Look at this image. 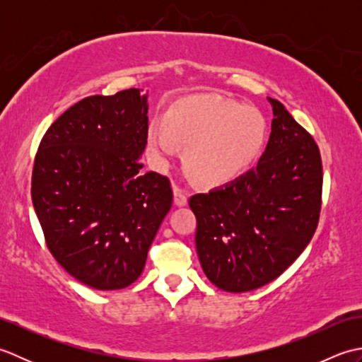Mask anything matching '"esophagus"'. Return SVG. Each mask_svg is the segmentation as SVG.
Instances as JSON below:
<instances>
[{
  "label": "esophagus",
  "instance_id": "1",
  "mask_svg": "<svg viewBox=\"0 0 362 362\" xmlns=\"http://www.w3.org/2000/svg\"><path fill=\"white\" fill-rule=\"evenodd\" d=\"M187 202H188V193H187V191L179 188V187H175L174 188V204L177 206H183V205H187Z\"/></svg>",
  "mask_w": 362,
  "mask_h": 362
}]
</instances>
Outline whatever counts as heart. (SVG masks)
Returning <instances> with one entry per match:
<instances>
[{
	"label": "heart",
	"instance_id": "1",
	"mask_svg": "<svg viewBox=\"0 0 362 362\" xmlns=\"http://www.w3.org/2000/svg\"><path fill=\"white\" fill-rule=\"evenodd\" d=\"M266 124L250 107L197 96L175 104L166 121L153 119L148 129V149L153 165L165 168L187 148V166L197 180L219 185L235 179L257 158L264 143Z\"/></svg>",
	"mask_w": 362,
	"mask_h": 362
}]
</instances>
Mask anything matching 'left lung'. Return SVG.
<instances>
[{"label":"left lung","mask_w":362,"mask_h":362,"mask_svg":"<svg viewBox=\"0 0 362 362\" xmlns=\"http://www.w3.org/2000/svg\"><path fill=\"white\" fill-rule=\"evenodd\" d=\"M258 165L236 180L194 194L196 249L214 286L247 292L275 280L316 232L322 205V160L314 138L276 99Z\"/></svg>","instance_id":"8db88e82"}]
</instances>
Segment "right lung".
I'll return each instance as SVG.
<instances>
[{"label":"right lung","instance_id":"right-lung-1","mask_svg":"<svg viewBox=\"0 0 362 362\" xmlns=\"http://www.w3.org/2000/svg\"><path fill=\"white\" fill-rule=\"evenodd\" d=\"M148 95L76 103L46 130L33 169L34 210L52 257L76 280L122 289L141 275L173 205L169 179L144 173Z\"/></svg>","mask_w":362,"mask_h":362}]
</instances>
